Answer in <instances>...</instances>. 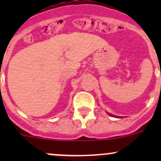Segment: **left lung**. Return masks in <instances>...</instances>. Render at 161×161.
<instances>
[{
	"label": "left lung",
	"mask_w": 161,
	"mask_h": 161,
	"mask_svg": "<svg viewBox=\"0 0 161 161\" xmlns=\"http://www.w3.org/2000/svg\"><path fill=\"white\" fill-rule=\"evenodd\" d=\"M110 115H111V114H110Z\"/></svg>",
	"instance_id": "obj_1"
}]
</instances>
